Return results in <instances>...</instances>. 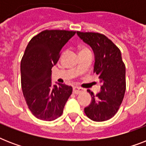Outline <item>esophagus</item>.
<instances>
[{
    "mask_svg": "<svg viewBox=\"0 0 146 146\" xmlns=\"http://www.w3.org/2000/svg\"><path fill=\"white\" fill-rule=\"evenodd\" d=\"M73 93H74V94H80V93H81V92H83V89L80 88V87L74 86V87H73Z\"/></svg>",
    "mask_w": 146,
    "mask_h": 146,
    "instance_id": "34e87169",
    "label": "esophagus"
}]
</instances>
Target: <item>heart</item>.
<instances>
[{
  "instance_id": "obj_1",
  "label": "heart",
  "mask_w": 146,
  "mask_h": 146,
  "mask_svg": "<svg viewBox=\"0 0 146 146\" xmlns=\"http://www.w3.org/2000/svg\"><path fill=\"white\" fill-rule=\"evenodd\" d=\"M84 52H90V50H89L88 48H86V47H82V48L80 49V53H84Z\"/></svg>"
}]
</instances>
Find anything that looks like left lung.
I'll return each instance as SVG.
<instances>
[{
    "label": "left lung",
    "instance_id": "obj_1",
    "mask_svg": "<svg viewBox=\"0 0 146 146\" xmlns=\"http://www.w3.org/2000/svg\"><path fill=\"white\" fill-rule=\"evenodd\" d=\"M76 33L93 50L94 73L102 83L101 92L96 95L87 90L91 95L92 102L85 108V113L92 120L105 121L117 112L126 91V67L121 53L112 41L103 34L79 31Z\"/></svg>",
    "mask_w": 146,
    "mask_h": 146
}]
</instances>
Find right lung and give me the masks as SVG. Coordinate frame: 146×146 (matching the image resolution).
Masks as SVG:
<instances>
[{"label": "right lung", "mask_w": 146, "mask_h": 146, "mask_svg": "<svg viewBox=\"0 0 146 146\" xmlns=\"http://www.w3.org/2000/svg\"><path fill=\"white\" fill-rule=\"evenodd\" d=\"M75 31L44 30L29 41L20 64L21 86L29 109L38 119L51 121L62 115L73 88L65 84L51 85L53 66L62 48Z\"/></svg>", "instance_id": "right-lung-1"}]
</instances>
